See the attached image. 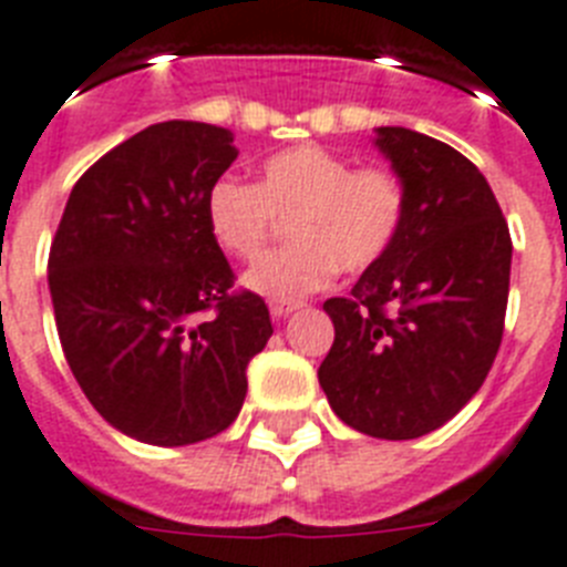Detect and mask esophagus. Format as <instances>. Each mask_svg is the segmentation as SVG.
I'll use <instances>...</instances> for the list:
<instances>
[{
    "mask_svg": "<svg viewBox=\"0 0 567 567\" xmlns=\"http://www.w3.org/2000/svg\"><path fill=\"white\" fill-rule=\"evenodd\" d=\"M301 307H303V301H272V303H269V310H272L275 318L289 316V312L301 310Z\"/></svg>",
    "mask_w": 567,
    "mask_h": 567,
    "instance_id": "obj_1",
    "label": "esophagus"
}]
</instances>
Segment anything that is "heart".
Masks as SVG:
<instances>
[{
	"label": "heart",
	"instance_id": "1",
	"mask_svg": "<svg viewBox=\"0 0 567 567\" xmlns=\"http://www.w3.org/2000/svg\"><path fill=\"white\" fill-rule=\"evenodd\" d=\"M409 194L388 167L353 162L318 144L278 150L260 165L257 185L223 176L205 196V223L219 249L255 260L289 219L292 246L266 255L246 272V287L275 301H295L327 287L336 272L359 275L394 249Z\"/></svg>",
	"mask_w": 567,
	"mask_h": 567
}]
</instances>
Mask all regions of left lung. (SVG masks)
<instances>
[{"label":"left lung","instance_id":"left-lung-1","mask_svg":"<svg viewBox=\"0 0 567 567\" xmlns=\"http://www.w3.org/2000/svg\"><path fill=\"white\" fill-rule=\"evenodd\" d=\"M377 147L409 214L348 298L324 301L336 339L318 382L350 429L411 441L484 385L502 348L513 240L484 173L455 147L405 126H379Z\"/></svg>","mask_w":567,"mask_h":567}]
</instances>
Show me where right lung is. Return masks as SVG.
<instances>
[{
	"label": "right lung",
	"instance_id": "1",
	"mask_svg": "<svg viewBox=\"0 0 567 567\" xmlns=\"http://www.w3.org/2000/svg\"><path fill=\"white\" fill-rule=\"evenodd\" d=\"M234 158L223 126H147L83 173L51 240L65 362L97 414L135 441L188 446L228 429L272 336L269 307L234 289L205 223L208 188Z\"/></svg>",
	"mask_w": 567,
	"mask_h": 567
}]
</instances>
